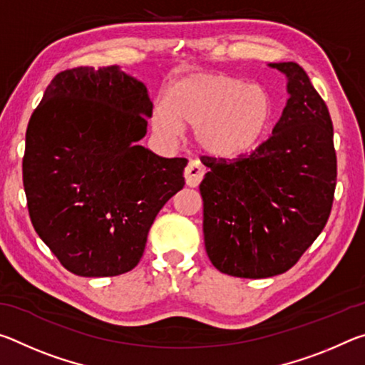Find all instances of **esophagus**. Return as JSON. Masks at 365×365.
<instances>
[{"instance_id": "1", "label": "esophagus", "mask_w": 365, "mask_h": 365, "mask_svg": "<svg viewBox=\"0 0 365 365\" xmlns=\"http://www.w3.org/2000/svg\"><path fill=\"white\" fill-rule=\"evenodd\" d=\"M205 174H206V169L202 168V164L200 163V160H190L187 168H185V172H183L185 182H187V185L191 188H195L201 183Z\"/></svg>"}]
</instances>
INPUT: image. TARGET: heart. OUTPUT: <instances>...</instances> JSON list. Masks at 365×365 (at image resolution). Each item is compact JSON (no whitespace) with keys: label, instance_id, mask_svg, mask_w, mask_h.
I'll list each match as a JSON object with an SVG mask.
<instances>
[{"label":"heart","instance_id":"1","mask_svg":"<svg viewBox=\"0 0 365 365\" xmlns=\"http://www.w3.org/2000/svg\"><path fill=\"white\" fill-rule=\"evenodd\" d=\"M274 119L275 103L262 86L224 73H193L175 80L168 100L154 104L151 125L169 140L188 125L202 151L237 159L262 143Z\"/></svg>","mask_w":365,"mask_h":365}]
</instances>
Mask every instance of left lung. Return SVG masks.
Masks as SVG:
<instances>
[{
  "instance_id": "8db88e82",
  "label": "left lung",
  "mask_w": 365,
  "mask_h": 365,
  "mask_svg": "<svg viewBox=\"0 0 365 365\" xmlns=\"http://www.w3.org/2000/svg\"><path fill=\"white\" fill-rule=\"evenodd\" d=\"M289 98L270 137L250 156H202V232L212 265L267 279L298 262L329 220L336 185L333 125L325 101L296 63H270Z\"/></svg>"
}]
</instances>
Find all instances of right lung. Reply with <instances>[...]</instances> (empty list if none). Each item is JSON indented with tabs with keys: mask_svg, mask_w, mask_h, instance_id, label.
<instances>
[{
	"mask_svg": "<svg viewBox=\"0 0 365 365\" xmlns=\"http://www.w3.org/2000/svg\"><path fill=\"white\" fill-rule=\"evenodd\" d=\"M153 103L119 66L59 72L30 117L22 160L30 220L80 277H114L143 256L158 212L185 185V158L141 146Z\"/></svg>",
	"mask_w": 365,
	"mask_h": 365,
	"instance_id": "obj_1",
	"label": "right lung"
}]
</instances>
